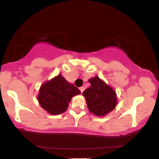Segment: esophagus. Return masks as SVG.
Instances as JSON below:
<instances>
[{
  "mask_svg": "<svg viewBox=\"0 0 159 159\" xmlns=\"http://www.w3.org/2000/svg\"><path fill=\"white\" fill-rule=\"evenodd\" d=\"M79 89H80V90H81V93H83V91L84 90V87H81Z\"/></svg>",
  "mask_w": 159,
  "mask_h": 159,
  "instance_id": "1",
  "label": "esophagus"
}]
</instances>
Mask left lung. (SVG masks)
Instances as JSON below:
<instances>
[{"label": "left lung", "mask_w": 159, "mask_h": 159, "mask_svg": "<svg viewBox=\"0 0 159 159\" xmlns=\"http://www.w3.org/2000/svg\"><path fill=\"white\" fill-rule=\"evenodd\" d=\"M90 87L83 92L89 111L96 116H105L115 108L116 92L98 76L89 79Z\"/></svg>", "instance_id": "1"}]
</instances>
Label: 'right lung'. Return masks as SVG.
Returning a JSON list of instances; mask_svg holds the SVG:
<instances>
[{
  "label": "right lung",
  "instance_id": "1",
  "mask_svg": "<svg viewBox=\"0 0 159 159\" xmlns=\"http://www.w3.org/2000/svg\"><path fill=\"white\" fill-rule=\"evenodd\" d=\"M81 93L78 87L69 84L62 75L42 84L38 95L41 107L50 114L57 115L66 111L74 96Z\"/></svg>",
  "mask_w": 159,
  "mask_h": 159
}]
</instances>
